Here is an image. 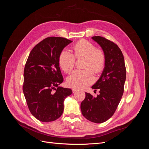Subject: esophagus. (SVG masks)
Here are the masks:
<instances>
[{
	"label": "esophagus",
	"instance_id": "34e87169",
	"mask_svg": "<svg viewBox=\"0 0 149 149\" xmlns=\"http://www.w3.org/2000/svg\"><path fill=\"white\" fill-rule=\"evenodd\" d=\"M78 91V89H76V88H73V89H72V91H73V93H75V92Z\"/></svg>",
	"mask_w": 149,
	"mask_h": 149
}]
</instances>
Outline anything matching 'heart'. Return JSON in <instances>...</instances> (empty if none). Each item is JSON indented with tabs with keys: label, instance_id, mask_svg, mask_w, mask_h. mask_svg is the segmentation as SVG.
Listing matches in <instances>:
<instances>
[{
	"label": "heart",
	"instance_id": "obj_1",
	"mask_svg": "<svg viewBox=\"0 0 149 149\" xmlns=\"http://www.w3.org/2000/svg\"><path fill=\"white\" fill-rule=\"evenodd\" d=\"M74 54L67 49H63L58 57V63L66 73H71L74 68L76 58L84 57L83 68H87L77 70L70 75L67 83L70 87L81 89L92 83L94 81L93 71L100 73L106 65V55L102 49L96 48L94 45L86 40H81L73 47Z\"/></svg>",
	"mask_w": 149,
	"mask_h": 149
}]
</instances>
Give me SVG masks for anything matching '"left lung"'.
Masks as SVG:
<instances>
[{
    "label": "left lung",
    "instance_id": "obj_1",
    "mask_svg": "<svg viewBox=\"0 0 149 149\" xmlns=\"http://www.w3.org/2000/svg\"><path fill=\"white\" fill-rule=\"evenodd\" d=\"M92 38L104 52L106 65L100 78L92 86L95 91L99 89L100 94L93 97L86 93L84 100L81 104V110L86 119L94 123H102L113 116L121 100L126 69L123 54L116 43L100 36Z\"/></svg>",
    "mask_w": 149,
    "mask_h": 149
}]
</instances>
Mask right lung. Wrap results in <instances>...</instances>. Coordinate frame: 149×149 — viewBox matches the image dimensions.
<instances>
[{
	"instance_id": "add662e5",
	"label": "right lung",
	"mask_w": 149,
	"mask_h": 149,
	"mask_svg": "<svg viewBox=\"0 0 149 149\" xmlns=\"http://www.w3.org/2000/svg\"><path fill=\"white\" fill-rule=\"evenodd\" d=\"M71 42L63 37L45 38L31 49L25 63L23 84L25 100L31 114L44 123L60 118L65 99L72 93L71 89L58 87L63 81L58 57Z\"/></svg>"
}]
</instances>
